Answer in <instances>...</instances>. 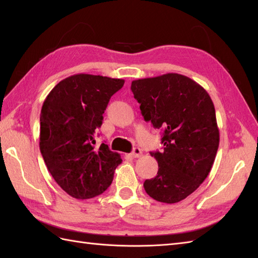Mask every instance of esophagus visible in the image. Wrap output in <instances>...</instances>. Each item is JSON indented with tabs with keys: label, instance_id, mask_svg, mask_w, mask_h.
<instances>
[{
	"label": "esophagus",
	"instance_id": "esophagus-1",
	"mask_svg": "<svg viewBox=\"0 0 258 258\" xmlns=\"http://www.w3.org/2000/svg\"><path fill=\"white\" fill-rule=\"evenodd\" d=\"M142 155V150L140 149V147H135V149L133 150V152L131 153V156L134 157V158H138Z\"/></svg>",
	"mask_w": 258,
	"mask_h": 258
}]
</instances>
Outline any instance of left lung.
I'll list each match as a JSON object with an SVG mask.
<instances>
[{"label":"left lung","mask_w":258,"mask_h":258,"mask_svg":"<svg viewBox=\"0 0 258 258\" xmlns=\"http://www.w3.org/2000/svg\"><path fill=\"white\" fill-rule=\"evenodd\" d=\"M131 90L144 119L163 131L164 151L151 152L157 175L145 180V191L166 204L183 201L204 182L216 157L220 131L212 98L177 73L135 80Z\"/></svg>","instance_id":"left-lung-1"}]
</instances>
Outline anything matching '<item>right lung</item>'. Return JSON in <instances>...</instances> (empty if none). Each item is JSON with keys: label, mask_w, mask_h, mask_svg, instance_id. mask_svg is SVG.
Returning <instances> with one entry per match:
<instances>
[{"label": "right lung", "mask_w": 258, "mask_h": 258, "mask_svg": "<svg viewBox=\"0 0 258 258\" xmlns=\"http://www.w3.org/2000/svg\"><path fill=\"white\" fill-rule=\"evenodd\" d=\"M124 80L75 74L48 93L41 109L40 150L48 172L64 191L78 200L93 199L112 184L120 155L106 144L95 147L109 98Z\"/></svg>", "instance_id": "add662e5"}]
</instances>
